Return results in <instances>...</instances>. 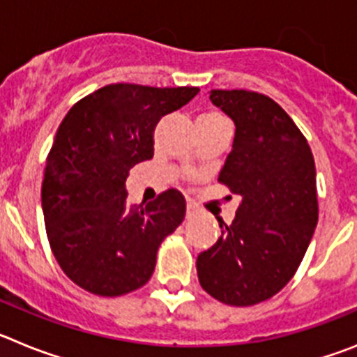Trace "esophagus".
<instances>
[{"label": "esophagus", "mask_w": 357, "mask_h": 357, "mask_svg": "<svg viewBox=\"0 0 357 357\" xmlns=\"http://www.w3.org/2000/svg\"><path fill=\"white\" fill-rule=\"evenodd\" d=\"M198 211L197 207L193 206V204H188V211H185V216H188V220H193V218H197Z\"/></svg>", "instance_id": "esophagus-1"}]
</instances>
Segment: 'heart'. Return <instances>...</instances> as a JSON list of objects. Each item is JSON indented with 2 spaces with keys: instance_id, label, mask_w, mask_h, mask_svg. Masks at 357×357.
I'll use <instances>...</instances> for the list:
<instances>
[{
  "instance_id": "1",
  "label": "heart",
  "mask_w": 357,
  "mask_h": 357,
  "mask_svg": "<svg viewBox=\"0 0 357 357\" xmlns=\"http://www.w3.org/2000/svg\"><path fill=\"white\" fill-rule=\"evenodd\" d=\"M227 118L220 110H204L197 118V127H213V125H227Z\"/></svg>"
}]
</instances>
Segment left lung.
<instances>
[{"instance_id":"left-lung-1","label":"left lung","mask_w":357,"mask_h":357,"mask_svg":"<svg viewBox=\"0 0 357 357\" xmlns=\"http://www.w3.org/2000/svg\"><path fill=\"white\" fill-rule=\"evenodd\" d=\"M209 98L236 125L218 181L241 204L198 255V280L223 304L254 305L284 288L304 259L318 223L317 168L304 134L272 98L245 89Z\"/></svg>"}]
</instances>
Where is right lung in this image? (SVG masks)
<instances>
[{
    "label": "right lung",
    "mask_w": 357,
    "mask_h": 357,
    "mask_svg": "<svg viewBox=\"0 0 357 357\" xmlns=\"http://www.w3.org/2000/svg\"><path fill=\"white\" fill-rule=\"evenodd\" d=\"M198 91L110 84L62 119L44 169V223L56 263L85 291L119 296L146 284L160 243L184 222L181 191L130 206L125 182L130 168L153 157L159 119Z\"/></svg>",
    "instance_id": "1"
}]
</instances>
